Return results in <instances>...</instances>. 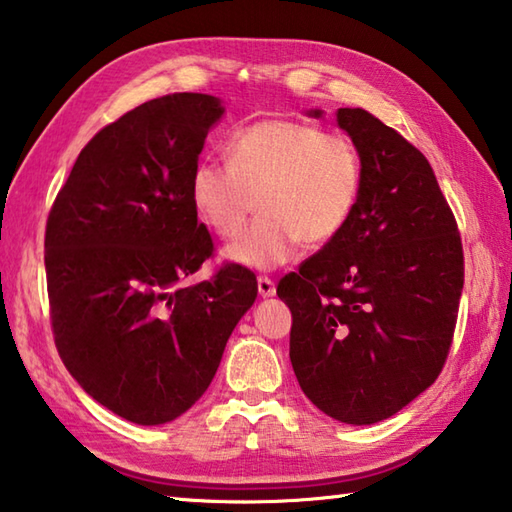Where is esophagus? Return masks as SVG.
<instances>
[{
	"instance_id": "esophagus-1",
	"label": "esophagus",
	"mask_w": 512,
	"mask_h": 512,
	"mask_svg": "<svg viewBox=\"0 0 512 512\" xmlns=\"http://www.w3.org/2000/svg\"><path fill=\"white\" fill-rule=\"evenodd\" d=\"M257 291H259V296H262V298H271V296H275V282L271 280V277L259 275L257 277Z\"/></svg>"
}]
</instances>
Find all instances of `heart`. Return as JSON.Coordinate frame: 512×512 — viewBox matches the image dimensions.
<instances>
[{"mask_svg":"<svg viewBox=\"0 0 512 512\" xmlns=\"http://www.w3.org/2000/svg\"><path fill=\"white\" fill-rule=\"evenodd\" d=\"M363 187L361 153L348 135L296 119H264L228 142V164L201 160L189 176V201L205 228L235 239L259 207V219L225 248L230 262L275 268L300 244L325 246L343 232Z\"/></svg>","mask_w":512,"mask_h":512,"instance_id":"1","label":"heart"}]
</instances>
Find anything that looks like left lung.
<instances>
[{
    "label": "left lung",
    "instance_id": "left-lung-1",
    "mask_svg": "<svg viewBox=\"0 0 512 512\" xmlns=\"http://www.w3.org/2000/svg\"><path fill=\"white\" fill-rule=\"evenodd\" d=\"M320 117V112H311ZM336 121L357 144L363 187L336 239L284 275L289 357L329 418L375 424L438 379L463 291L461 232L427 158L361 108Z\"/></svg>",
    "mask_w": 512,
    "mask_h": 512
}]
</instances>
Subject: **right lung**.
Listing matches in <instances>:
<instances>
[{
	"label": "right lung",
	"mask_w": 512,
	"mask_h": 512,
	"mask_svg": "<svg viewBox=\"0 0 512 512\" xmlns=\"http://www.w3.org/2000/svg\"><path fill=\"white\" fill-rule=\"evenodd\" d=\"M216 97L146 101L85 144L51 205L45 268L60 359L81 388L135 424L176 420L201 397L257 280L214 255L189 176L221 119Z\"/></svg>",
	"instance_id": "right-lung-1"
}]
</instances>
